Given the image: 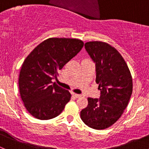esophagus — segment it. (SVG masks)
I'll list each match as a JSON object with an SVG mask.
<instances>
[{"label":"esophagus","mask_w":149,"mask_h":149,"mask_svg":"<svg viewBox=\"0 0 149 149\" xmlns=\"http://www.w3.org/2000/svg\"><path fill=\"white\" fill-rule=\"evenodd\" d=\"M72 95H73V97H76V98H79V97H81V94H76V93H72Z\"/></svg>","instance_id":"34e87169"}]
</instances>
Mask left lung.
Wrapping results in <instances>:
<instances>
[{"mask_svg": "<svg viewBox=\"0 0 149 149\" xmlns=\"http://www.w3.org/2000/svg\"><path fill=\"white\" fill-rule=\"evenodd\" d=\"M84 46L95 63L101 95L100 99L88 97L81 118L88 127L103 130L116 123L127 107L133 91L131 73L120 52L110 45L94 41Z\"/></svg>", "mask_w": 149, "mask_h": 149, "instance_id": "obj_1", "label": "left lung"}]
</instances>
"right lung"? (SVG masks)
<instances>
[{
	"mask_svg": "<svg viewBox=\"0 0 149 149\" xmlns=\"http://www.w3.org/2000/svg\"><path fill=\"white\" fill-rule=\"evenodd\" d=\"M78 39L49 38L38 45L22 64L19 78V92L27 111L42 120L58 116L71 94L52 79L76 56L84 46Z\"/></svg>",
	"mask_w": 149,
	"mask_h": 149,
	"instance_id": "right-lung-1",
	"label": "right lung"
}]
</instances>
